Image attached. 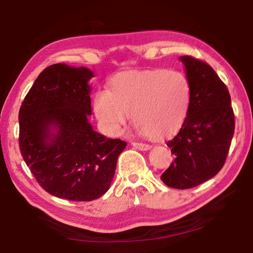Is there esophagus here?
<instances>
[{
  "instance_id": "1",
  "label": "esophagus",
  "mask_w": 253,
  "mask_h": 253,
  "mask_svg": "<svg viewBox=\"0 0 253 253\" xmlns=\"http://www.w3.org/2000/svg\"><path fill=\"white\" fill-rule=\"evenodd\" d=\"M131 145L135 148L139 149V151H147V149L151 148L148 144H143V143H137V142H131Z\"/></svg>"
}]
</instances>
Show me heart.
<instances>
[{"instance_id":"heart-1","label":"heart","mask_w":253,"mask_h":253,"mask_svg":"<svg viewBox=\"0 0 253 253\" xmlns=\"http://www.w3.org/2000/svg\"><path fill=\"white\" fill-rule=\"evenodd\" d=\"M190 98V84L182 72L140 70L116 77L109 92L96 93L93 107L97 118L110 135L121 134L131 114L140 134L163 139L182 126Z\"/></svg>"}]
</instances>
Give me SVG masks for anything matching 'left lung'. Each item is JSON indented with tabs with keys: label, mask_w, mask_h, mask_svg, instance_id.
<instances>
[{
	"label": "left lung",
	"mask_w": 253,
	"mask_h": 253,
	"mask_svg": "<svg viewBox=\"0 0 253 253\" xmlns=\"http://www.w3.org/2000/svg\"><path fill=\"white\" fill-rule=\"evenodd\" d=\"M179 59L190 84V105L181 129L168 142L174 161L161 179L169 187L186 190L223 168L235 123L228 88L213 68L191 55Z\"/></svg>",
	"instance_id": "obj_1"
}]
</instances>
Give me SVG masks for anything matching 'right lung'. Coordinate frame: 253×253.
I'll use <instances>...</instances> for the list:
<instances>
[{
	"mask_svg": "<svg viewBox=\"0 0 253 253\" xmlns=\"http://www.w3.org/2000/svg\"><path fill=\"white\" fill-rule=\"evenodd\" d=\"M92 77L84 67L49 66L19 111L21 155L40 186L60 199L92 201L104 195L127 145L98 134L89 124Z\"/></svg>",
	"mask_w": 253,
	"mask_h": 253,
	"instance_id": "add662e5",
	"label": "right lung"
}]
</instances>
